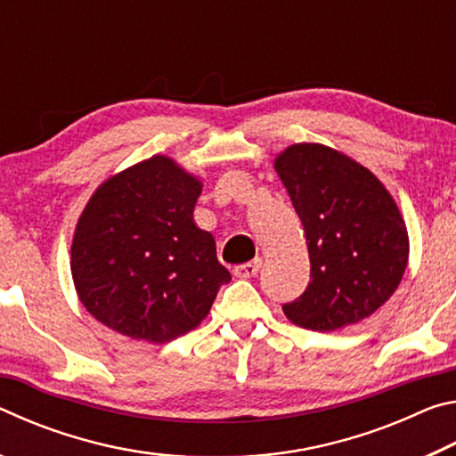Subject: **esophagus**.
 Segmentation results:
<instances>
[{
	"instance_id": "obj_1",
	"label": "esophagus",
	"mask_w": 456,
	"mask_h": 456,
	"mask_svg": "<svg viewBox=\"0 0 456 456\" xmlns=\"http://www.w3.org/2000/svg\"><path fill=\"white\" fill-rule=\"evenodd\" d=\"M259 269H261V259H253V261H249V264L235 265L233 273H235V277H241V280H245V277L257 275Z\"/></svg>"
}]
</instances>
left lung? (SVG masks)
I'll list each match as a JSON object with an SVG mask.
<instances>
[{"mask_svg":"<svg viewBox=\"0 0 456 456\" xmlns=\"http://www.w3.org/2000/svg\"><path fill=\"white\" fill-rule=\"evenodd\" d=\"M275 171L305 231L310 283L283 304L296 326L331 331L372 315L396 291L408 261L400 211L376 176L330 146L302 142Z\"/></svg>","mask_w":456,"mask_h":456,"instance_id":"obj_1","label":"left lung"}]
</instances>
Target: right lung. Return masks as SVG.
I'll return each instance as SVG.
<instances>
[{
    "label": "right lung",
    "mask_w": 456,
    "mask_h": 456,
    "mask_svg": "<svg viewBox=\"0 0 456 456\" xmlns=\"http://www.w3.org/2000/svg\"><path fill=\"white\" fill-rule=\"evenodd\" d=\"M199 195L195 176L159 154L100 184L72 241L76 291L98 322L165 344L205 320L231 273L192 221Z\"/></svg>",
    "instance_id": "obj_1"
}]
</instances>
